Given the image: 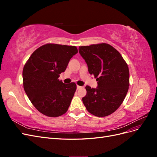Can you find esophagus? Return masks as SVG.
<instances>
[{
	"label": "esophagus",
	"instance_id": "esophagus-1",
	"mask_svg": "<svg viewBox=\"0 0 157 157\" xmlns=\"http://www.w3.org/2000/svg\"><path fill=\"white\" fill-rule=\"evenodd\" d=\"M82 88V86H77V90H78V89H80V88Z\"/></svg>",
	"mask_w": 157,
	"mask_h": 157
}]
</instances>
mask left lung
Instances as JSON below:
<instances>
[{"instance_id": "obj_1", "label": "left lung", "mask_w": 157, "mask_h": 157, "mask_svg": "<svg viewBox=\"0 0 157 157\" xmlns=\"http://www.w3.org/2000/svg\"><path fill=\"white\" fill-rule=\"evenodd\" d=\"M79 53L86 61L88 72L94 76L98 86H86L82 101L92 115L103 117L121 106L129 87L128 65L121 54L106 43L80 46Z\"/></svg>"}]
</instances>
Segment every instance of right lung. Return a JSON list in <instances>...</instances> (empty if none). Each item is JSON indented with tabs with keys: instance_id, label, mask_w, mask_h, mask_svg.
I'll list each match as a JSON object with an SVG mask.
<instances>
[{
	"instance_id": "1",
	"label": "right lung",
	"mask_w": 157,
	"mask_h": 157,
	"mask_svg": "<svg viewBox=\"0 0 157 157\" xmlns=\"http://www.w3.org/2000/svg\"><path fill=\"white\" fill-rule=\"evenodd\" d=\"M77 53L74 46L46 44L33 52L25 64L23 88L33 105L43 115L57 117L67 111L77 85L64 84L58 78Z\"/></svg>"
}]
</instances>
